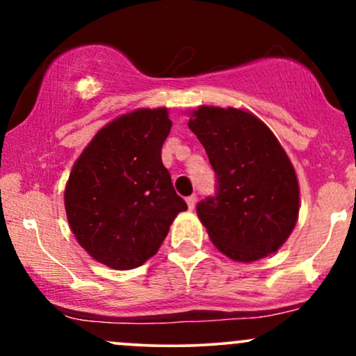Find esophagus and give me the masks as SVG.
Returning <instances> with one entry per match:
<instances>
[{
  "mask_svg": "<svg viewBox=\"0 0 356 356\" xmlns=\"http://www.w3.org/2000/svg\"><path fill=\"white\" fill-rule=\"evenodd\" d=\"M186 202H187V206H189V209L192 211L195 207V202H197V197H195V194H192V195H189V197L186 199Z\"/></svg>",
  "mask_w": 356,
  "mask_h": 356,
  "instance_id": "esophagus-1",
  "label": "esophagus"
}]
</instances>
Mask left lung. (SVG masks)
<instances>
[{"label":"left lung","mask_w":356,"mask_h":356,"mask_svg":"<svg viewBox=\"0 0 356 356\" xmlns=\"http://www.w3.org/2000/svg\"><path fill=\"white\" fill-rule=\"evenodd\" d=\"M189 129L216 172V195L197 216L222 254L251 263L276 252L295 229L300 187L295 167L275 134L251 112L199 107Z\"/></svg>","instance_id":"1"}]
</instances>
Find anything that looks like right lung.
I'll use <instances>...</instances> for the list:
<instances>
[{
  "instance_id": "obj_1",
  "label": "right lung",
  "mask_w": 356,
  "mask_h": 356,
  "mask_svg": "<svg viewBox=\"0 0 356 356\" xmlns=\"http://www.w3.org/2000/svg\"><path fill=\"white\" fill-rule=\"evenodd\" d=\"M172 122L167 108H138L97 132L65 187L68 224L80 246L112 269L144 264L187 209L162 164Z\"/></svg>"
}]
</instances>
